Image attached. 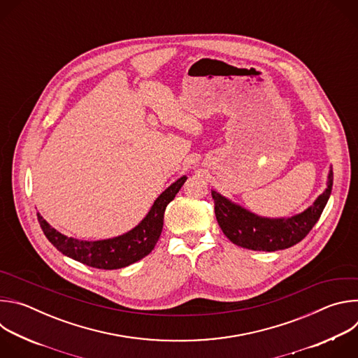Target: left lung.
Returning a JSON list of instances; mask_svg holds the SVG:
<instances>
[{
	"instance_id": "obj_1",
	"label": "left lung",
	"mask_w": 358,
	"mask_h": 358,
	"mask_svg": "<svg viewBox=\"0 0 358 358\" xmlns=\"http://www.w3.org/2000/svg\"><path fill=\"white\" fill-rule=\"evenodd\" d=\"M333 187L330 170L326 191L304 213L287 220H269L255 215L221 194L211 191L215 202V217L227 238L238 246L252 250H280L290 248L308 235L319 221Z\"/></svg>"
}]
</instances>
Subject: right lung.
I'll use <instances>...</instances> for the list:
<instances>
[{
    "label": "right lung",
    "instance_id": "add662e5",
    "mask_svg": "<svg viewBox=\"0 0 358 358\" xmlns=\"http://www.w3.org/2000/svg\"><path fill=\"white\" fill-rule=\"evenodd\" d=\"M185 180L187 177L184 176L171 184L155 201L150 213L136 228L112 239L79 241L62 235L39 214H36L38 221L48 241L66 257L96 269H120L143 259L155 249L163 231L164 211Z\"/></svg>",
    "mask_w": 358,
    "mask_h": 358
}]
</instances>
